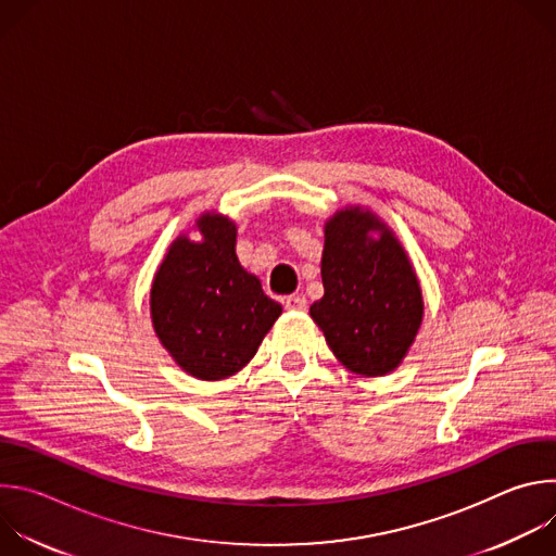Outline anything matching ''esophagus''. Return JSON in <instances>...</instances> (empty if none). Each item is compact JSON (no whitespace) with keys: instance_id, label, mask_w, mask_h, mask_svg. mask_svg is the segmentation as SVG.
Instances as JSON below:
<instances>
[{"instance_id":"1","label":"esophagus","mask_w":556,"mask_h":556,"mask_svg":"<svg viewBox=\"0 0 556 556\" xmlns=\"http://www.w3.org/2000/svg\"><path fill=\"white\" fill-rule=\"evenodd\" d=\"M283 307L290 312H305L307 309V301L299 294H290L283 299Z\"/></svg>"}]
</instances>
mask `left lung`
Wrapping results in <instances>:
<instances>
[{"label":"left lung","instance_id":"left-lung-1","mask_svg":"<svg viewBox=\"0 0 556 556\" xmlns=\"http://www.w3.org/2000/svg\"><path fill=\"white\" fill-rule=\"evenodd\" d=\"M381 237L371 241L368 232ZM326 294L309 316L334 356L363 376L401 365L422 321V294L399 240L369 211L345 208L326 224Z\"/></svg>","mask_w":556,"mask_h":556}]
</instances>
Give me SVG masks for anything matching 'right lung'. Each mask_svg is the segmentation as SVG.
<instances>
[{"label": "right lung", "instance_id": "add662e5", "mask_svg": "<svg viewBox=\"0 0 556 556\" xmlns=\"http://www.w3.org/2000/svg\"><path fill=\"white\" fill-rule=\"evenodd\" d=\"M202 242L178 237L151 288V319L176 363L202 380L240 371L279 319L281 305L264 294L235 255V224L198 219Z\"/></svg>", "mask_w": 556, "mask_h": 556}]
</instances>
